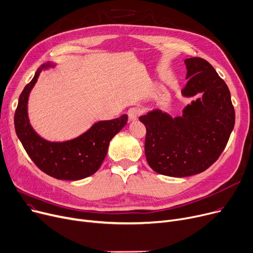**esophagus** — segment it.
<instances>
[{"label":"esophagus","instance_id":"obj_1","mask_svg":"<svg viewBox=\"0 0 253 253\" xmlns=\"http://www.w3.org/2000/svg\"><path fill=\"white\" fill-rule=\"evenodd\" d=\"M142 109L140 107H131L127 111V115L130 121H135L141 115Z\"/></svg>","mask_w":253,"mask_h":253}]
</instances>
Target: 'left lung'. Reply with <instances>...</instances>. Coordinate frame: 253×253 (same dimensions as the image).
Here are the masks:
<instances>
[{"mask_svg": "<svg viewBox=\"0 0 253 253\" xmlns=\"http://www.w3.org/2000/svg\"><path fill=\"white\" fill-rule=\"evenodd\" d=\"M188 80L182 94L202 99L172 118L161 110L140 117L146 126L145 155L160 174L183 177L209 169L224 151L235 125L229 87L212 65L199 57L185 60Z\"/></svg>", "mask_w": 253, "mask_h": 253, "instance_id": "obj_1", "label": "left lung"}]
</instances>
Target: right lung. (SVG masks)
Masks as SVG:
<instances>
[{"label":"right lung","mask_w":253,"mask_h":253,"mask_svg":"<svg viewBox=\"0 0 253 253\" xmlns=\"http://www.w3.org/2000/svg\"><path fill=\"white\" fill-rule=\"evenodd\" d=\"M42 65L19 96L14 115L17 137L28 156L44 173L58 180L77 181L95 173L106 157L109 142L126 125L127 115L95 124L82 136L66 142H49L33 129L27 116V101Z\"/></svg>","instance_id":"1"}]
</instances>
